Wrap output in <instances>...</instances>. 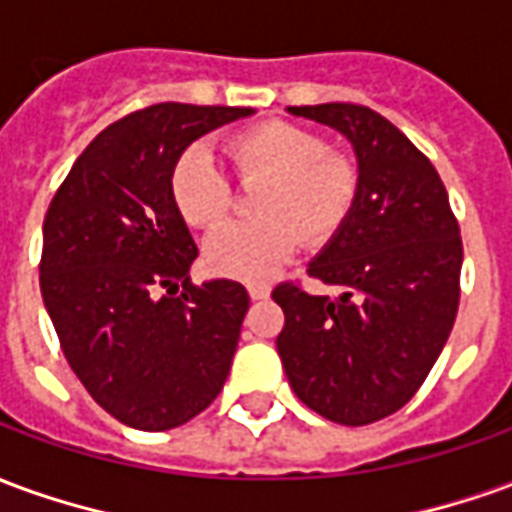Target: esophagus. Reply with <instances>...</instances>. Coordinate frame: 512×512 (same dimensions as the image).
I'll list each match as a JSON object with an SVG mask.
<instances>
[{"mask_svg":"<svg viewBox=\"0 0 512 512\" xmlns=\"http://www.w3.org/2000/svg\"><path fill=\"white\" fill-rule=\"evenodd\" d=\"M246 290H249V296L257 301V299H266L268 293H271V285H268V282H249Z\"/></svg>","mask_w":512,"mask_h":512,"instance_id":"obj_1","label":"esophagus"}]
</instances>
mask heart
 I'll list each match as a JSON object with an SVG mask.
<instances>
[{"label":"heart","instance_id":"heart-1","mask_svg":"<svg viewBox=\"0 0 512 512\" xmlns=\"http://www.w3.org/2000/svg\"><path fill=\"white\" fill-rule=\"evenodd\" d=\"M241 183H263L255 222L227 224L205 244V263L224 277L266 279L304 241L326 246L351 219L362 194V167L332 150L326 136L288 120H266L224 142ZM169 191L180 216L213 230L230 216L233 183L202 145L186 147L172 167Z\"/></svg>","mask_w":512,"mask_h":512}]
</instances>
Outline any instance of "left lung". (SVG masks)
Wrapping results in <instances>:
<instances>
[{
	"mask_svg": "<svg viewBox=\"0 0 512 512\" xmlns=\"http://www.w3.org/2000/svg\"><path fill=\"white\" fill-rule=\"evenodd\" d=\"M354 145L362 194L307 274L337 299L282 282L277 351L304 406L340 425H370L417 395L461 301V227L428 156L359 104L288 106Z\"/></svg>",
	"mask_w": 512,
	"mask_h": 512,
	"instance_id": "left-lung-1",
	"label": "left lung"
}]
</instances>
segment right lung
Returning <instances> with one entry per match:
<instances>
[{"mask_svg":"<svg viewBox=\"0 0 512 512\" xmlns=\"http://www.w3.org/2000/svg\"><path fill=\"white\" fill-rule=\"evenodd\" d=\"M252 112H131L84 147L46 211L43 304L73 373L128 428H178L227 381L249 293L233 279L191 282L197 244L169 175L194 139Z\"/></svg>","mask_w":512,"mask_h":512,"instance_id":"obj_1","label":"right lung"}]
</instances>
